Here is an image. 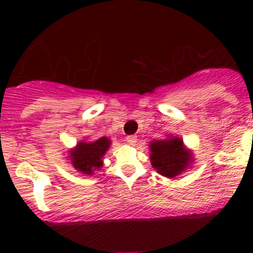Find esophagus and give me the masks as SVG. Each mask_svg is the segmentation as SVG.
<instances>
[{"label": "esophagus", "instance_id": "34e87169", "mask_svg": "<svg viewBox=\"0 0 253 253\" xmlns=\"http://www.w3.org/2000/svg\"><path fill=\"white\" fill-rule=\"evenodd\" d=\"M125 140H126L129 144H134V143L137 142V135H128V137L125 138Z\"/></svg>", "mask_w": 253, "mask_h": 253}]
</instances>
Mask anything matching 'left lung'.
<instances>
[{
    "instance_id": "1",
    "label": "left lung",
    "mask_w": 253,
    "mask_h": 253,
    "mask_svg": "<svg viewBox=\"0 0 253 253\" xmlns=\"http://www.w3.org/2000/svg\"><path fill=\"white\" fill-rule=\"evenodd\" d=\"M152 166L165 177H175L189 167L191 153L184 147L181 138L153 140L149 144Z\"/></svg>"
}]
</instances>
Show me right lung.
I'll return each mask as SVG.
<instances>
[{"mask_svg":"<svg viewBox=\"0 0 253 253\" xmlns=\"http://www.w3.org/2000/svg\"><path fill=\"white\" fill-rule=\"evenodd\" d=\"M110 143V139L106 137L99 138L95 142H80L75 149L69 152L72 166L82 173L92 175L93 171L102 167V158Z\"/></svg>","mask_w":253,"mask_h":253,"instance_id":"1","label":"right lung"}]
</instances>
